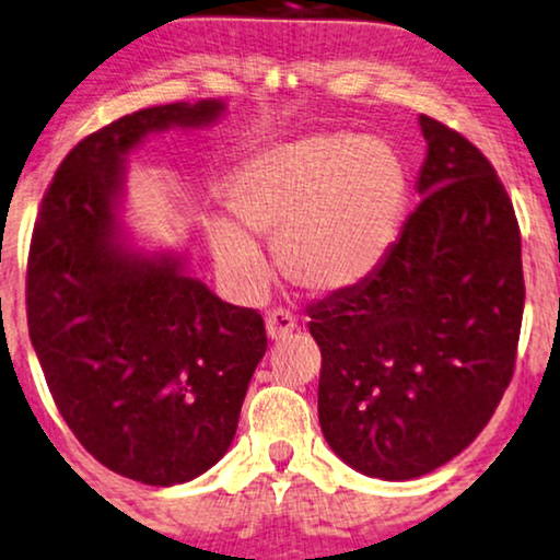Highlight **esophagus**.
<instances>
[{
	"mask_svg": "<svg viewBox=\"0 0 560 560\" xmlns=\"http://www.w3.org/2000/svg\"><path fill=\"white\" fill-rule=\"evenodd\" d=\"M294 317L289 310H271L266 315V332L271 340H284L294 332Z\"/></svg>",
	"mask_w": 560,
	"mask_h": 560,
	"instance_id": "1",
	"label": "esophagus"
}]
</instances>
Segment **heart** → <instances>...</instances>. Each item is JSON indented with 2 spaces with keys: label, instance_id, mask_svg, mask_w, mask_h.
<instances>
[{
  "label": "heart",
  "instance_id": "1",
  "mask_svg": "<svg viewBox=\"0 0 560 560\" xmlns=\"http://www.w3.org/2000/svg\"><path fill=\"white\" fill-rule=\"evenodd\" d=\"M405 168L389 143L323 132L237 166L225 189L235 222L210 220L214 258L235 284L258 289L273 241L281 273L315 294L355 287L389 250L405 205Z\"/></svg>",
  "mask_w": 560,
  "mask_h": 560
}]
</instances>
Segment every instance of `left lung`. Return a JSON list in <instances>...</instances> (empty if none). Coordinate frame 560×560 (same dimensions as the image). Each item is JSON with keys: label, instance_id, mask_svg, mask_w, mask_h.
Segmentation results:
<instances>
[{"label": "left lung", "instance_id": "left-lung-1", "mask_svg": "<svg viewBox=\"0 0 560 560\" xmlns=\"http://www.w3.org/2000/svg\"><path fill=\"white\" fill-rule=\"evenodd\" d=\"M420 205L371 276L307 307L325 441L355 471L407 481L487 428L517 361L523 241L487 155L420 115Z\"/></svg>", "mask_w": 560, "mask_h": 560}]
</instances>
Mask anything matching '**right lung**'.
<instances>
[{"instance_id": "add662e5", "label": "right lung", "mask_w": 560, "mask_h": 560, "mask_svg": "<svg viewBox=\"0 0 560 560\" xmlns=\"http://www.w3.org/2000/svg\"><path fill=\"white\" fill-rule=\"evenodd\" d=\"M222 109L161 104L79 140L30 241L27 327L50 397L102 466L151 487L189 481L225 456L266 325L184 276L178 258L117 243L122 155L148 132L197 128Z\"/></svg>"}]
</instances>
